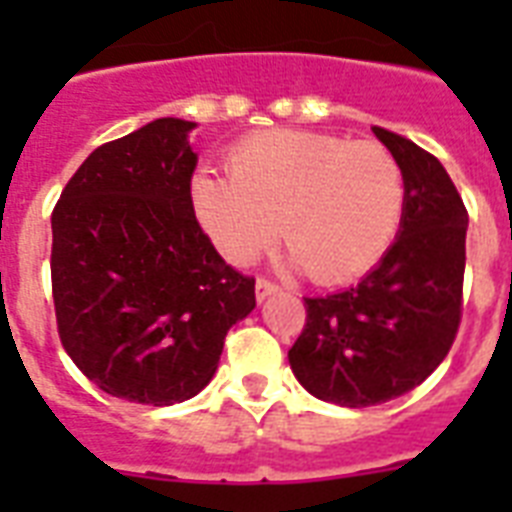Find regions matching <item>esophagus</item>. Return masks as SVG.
I'll return each instance as SVG.
<instances>
[{"label":"esophagus","mask_w":512,"mask_h":512,"mask_svg":"<svg viewBox=\"0 0 512 512\" xmlns=\"http://www.w3.org/2000/svg\"><path fill=\"white\" fill-rule=\"evenodd\" d=\"M276 292H279V284H273V281H268V279L255 281V297L260 300V303H263L265 297L276 295Z\"/></svg>","instance_id":"obj_1"}]
</instances>
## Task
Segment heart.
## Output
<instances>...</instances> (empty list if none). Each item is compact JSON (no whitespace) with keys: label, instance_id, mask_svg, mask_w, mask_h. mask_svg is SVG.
<instances>
[{"label":"heart","instance_id":"b5f03b06","mask_svg":"<svg viewBox=\"0 0 512 512\" xmlns=\"http://www.w3.org/2000/svg\"><path fill=\"white\" fill-rule=\"evenodd\" d=\"M191 204L228 263L255 260L281 233L292 268L337 284L388 252L404 217L406 183L396 156L372 140L263 130L233 146L228 177H193Z\"/></svg>","mask_w":512,"mask_h":512}]
</instances>
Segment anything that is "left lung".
Instances as JSON below:
<instances>
[{
  "label": "left lung",
  "instance_id": "left-lung-1",
  "mask_svg": "<svg viewBox=\"0 0 512 512\" xmlns=\"http://www.w3.org/2000/svg\"><path fill=\"white\" fill-rule=\"evenodd\" d=\"M406 183L398 239L377 268L337 295L305 297L289 366L329 404H385L417 388L452 348L462 319L468 209L436 156L374 127Z\"/></svg>",
  "mask_w": 512,
  "mask_h": 512
}]
</instances>
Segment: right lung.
I'll use <instances>...</instances> for the list:
<instances>
[{
  "label": "right lung",
  "instance_id": "add662e5",
  "mask_svg": "<svg viewBox=\"0 0 512 512\" xmlns=\"http://www.w3.org/2000/svg\"><path fill=\"white\" fill-rule=\"evenodd\" d=\"M185 119H156L95 148L52 209V300L87 380L132 404L199 393L255 279L217 255L193 215Z\"/></svg>",
  "mask_w": 512,
  "mask_h": 512
}]
</instances>
